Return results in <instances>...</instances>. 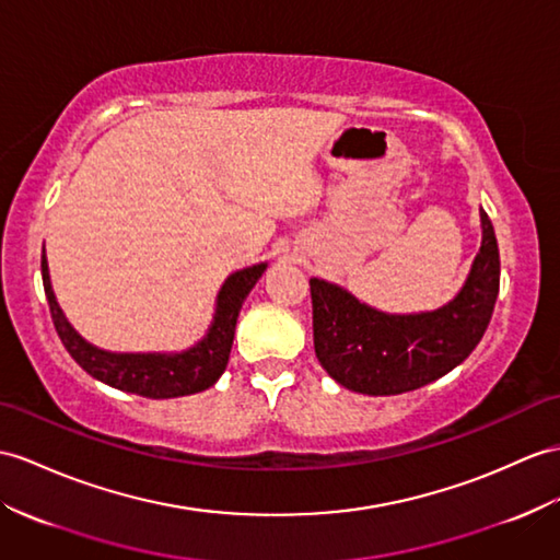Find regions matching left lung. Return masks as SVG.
I'll list each match as a JSON object with an SVG mask.
<instances>
[{"label": "left lung", "mask_w": 560, "mask_h": 560, "mask_svg": "<svg viewBox=\"0 0 560 560\" xmlns=\"http://www.w3.org/2000/svg\"><path fill=\"white\" fill-rule=\"evenodd\" d=\"M482 244L452 302L422 313H385L335 282L311 278L313 347L335 383L389 397L440 380L480 342L499 294V247L480 209Z\"/></svg>", "instance_id": "1"}]
</instances>
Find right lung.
Returning a JSON list of instances; mask_svg holds the SVG:
<instances>
[{
	"instance_id": "add662e5",
	"label": "right lung",
	"mask_w": 560,
	"mask_h": 560,
	"mask_svg": "<svg viewBox=\"0 0 560 560\" xmlns=\"http://www.w3.org/2000/svg\"><path fill=\"white\" fill-rule=\"evenodd\" d=\"M268 264H256L228 276L215 296L213 320L197 345L185 351H106L94 347L68 323L54 296L49 266L43 247V282L49 302L54 327L73 361L100 383L120 392L140 394L147 399H173L197 394L215 385L223 375L230 349H233L235 325L244 299L252 292Z\"/></svg>"
}]
</instances>
